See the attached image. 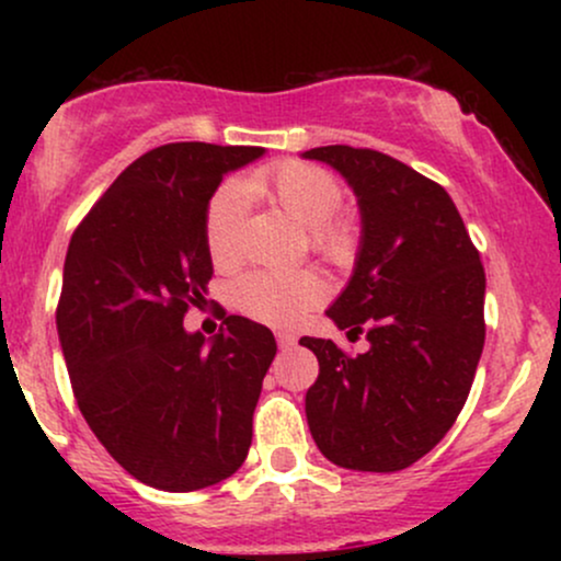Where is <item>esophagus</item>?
<instances>
[{
    "mask_svg": "<svg viewBox=\"0 0 561 561\" xmlns=\"http://www.w3.org/2000/svg\"><path fill=\"white\" fill-rule=\"evenodd\" d=\"M295 340H298V337H295L293 332H276V343H279L282 351H287V347H293Z\"/></svg>",
    "mask_w": 561,
    "mask_h": 561,
    "instance_id": "34e87169",
    "label": "esophagus"
}]
</instances>
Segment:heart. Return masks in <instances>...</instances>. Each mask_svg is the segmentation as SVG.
Returning <instances> with one entry per match:
<instances>
[{"label":"heart","instance_id":"b5f03b06","mask_svg":"<svg viewBox=\"0 0 561 561\" xmlns=\"http://www.w3.org/2000/svg\"><path fill=\"white\" fill-rule=\"evenodd\" d=\"M248 190L276 205L282 214L308 229L311 248L327 261L343 266L356 253V231L337 216L343 186L319 165L287 160L255 171ZM248 190L227 182L214 192L205 214V244L218 268L237 266L242 259V229L248 218ZM327 295L324 279L311 268L300 272H250L234 287V302L250 319L289 327Z\"/></svg>","mask_w":561,"mask_h":561}]
</instances>
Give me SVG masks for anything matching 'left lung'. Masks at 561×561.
Segmentation results:
<instances>
[{
	"mask_svg": "<svg viewBox=\"0 0 561 561\" xmlns=\"http://www.w3.org/2000/svg\"><path fill=\"white\" fill-rule=\"evenodd\" d=\"M302 158L343 173L358 197L356 268L327 317L369 340V351L347 356L332 340L300 337L319 358L308 427L332 465L398 472L465 409L485 345V268L433 179L366 147H313Z\"/></svg>",
	"mask_w": 561,
	"mask_h": 561,
	"instance_id": "left-lung-1",
	"label": "left lung"
}]
</instances>
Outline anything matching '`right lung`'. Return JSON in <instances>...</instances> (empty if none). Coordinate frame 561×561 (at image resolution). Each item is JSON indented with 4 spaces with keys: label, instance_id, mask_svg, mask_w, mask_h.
<instances>
[{
    "label": "right lung",
    "instance_id": "1",
    "mask_svg": "<svg viewBox=\"0 0 561 561\" xmlns=\"http://www.w3.org/2000/svg\"><path fill=\"white\" fill-rule=\"evenodd\" d=\"M263 147L173 141L134 160L73 231L57 334L76 403L107 454L145 485L186 493L242 467L276 356L268 327L224 317L184 330L214 276L205 214L224 173Z\"/></svg>",
    "mask_w": 561,
    "mask_h": 561
}]
</instances>
